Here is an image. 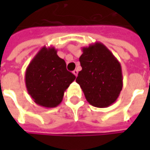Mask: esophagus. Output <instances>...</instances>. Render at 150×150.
I'll return each mask as SVG.
<instances>
[{
    "label": "esophagus",
    "mask_w": 150,
    "mask_h": 150,
    "mask_svg": "<svg viewBox=\"0 0 150 150\" xmlns=\"http://www.w3.org/2000/svg\"><path fill=\"white\" fill-rule=\"evenodd\" d=\"M73 74H74V75H75V76H76V77H77V76H78V70H77V69H75V70H74V71H73Z\"/></svg>",
    "instance_id": "obj_1"
}]
</instances>
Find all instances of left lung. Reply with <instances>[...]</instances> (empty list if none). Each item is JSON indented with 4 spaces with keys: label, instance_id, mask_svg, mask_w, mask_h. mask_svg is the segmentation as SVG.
<instances>
[{
    "label": "left lung",
    "instance_id": "obj_1",
    "mask_svg": "<svg viewBox=\"0 0 150 150\" xmlns=\"http://www.w3.org/2000/svg\"><path fill=\"white\" fill-rule=\"evenodd\" d=\"M82 70L76 82L87 101L97 108H107L117 100L123 88L122 68L118 59L101 42L82 48Z\"/></svg>",
    "mask_w": 150,
    "mask_h": 150
}]
</instances>
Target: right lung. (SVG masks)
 <instances>
[{"label":"right lung","instance_id":"obj_1","mask_svg":"<svg viewBox=\"0 0 150 150\" xmlns=\"http://www.w3.org/2000/svg\"><path fill=\"white\" fill-rule=\"evenodd\" d=\"M67 70L65 61L53 47H42L26 67L25 83L28 93L39 106L55 108L62 101L64 92L75 80Z\"/></svg>","mask_w":150,"mask_h":150}]
</instances>
